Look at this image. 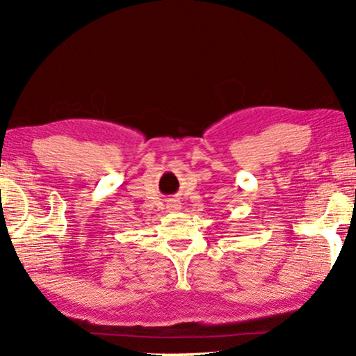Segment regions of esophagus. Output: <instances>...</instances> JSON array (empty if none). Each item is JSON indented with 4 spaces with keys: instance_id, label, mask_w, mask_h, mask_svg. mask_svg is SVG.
Instances as JSON below:
<instances>
[{
    "instance_id": "1",
    "label": "esophagus",
    "mask_w": 356,
    "mask_h": 356,
    "mask_svg": "<svg viewBox=\"0 0 356 356\" xmlns=\"http://www.w3.org/2000/svg\"><path fill=\"white\" fill-rule=\"evenodd\" d=\"M168 210H171V212H179L180 209H182V204H180L179 200H170L166 204Z\"/></svg>"
}]
</instances>
